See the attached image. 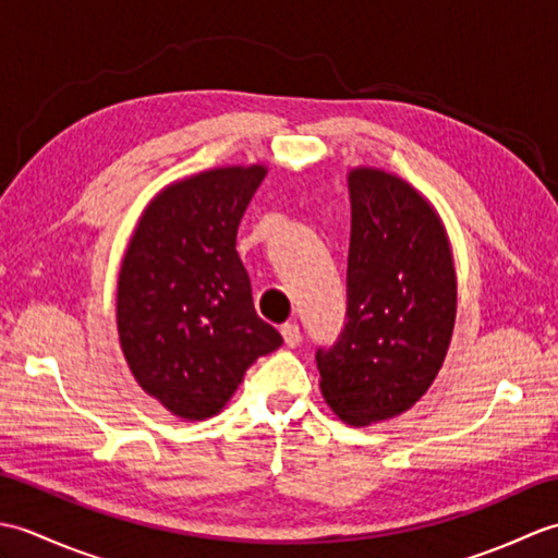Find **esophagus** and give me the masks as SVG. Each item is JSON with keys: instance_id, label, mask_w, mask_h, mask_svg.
Segmentation results:
<instances>
[{"instance_id": "1", "label": "esophagus", "mask_w": 558, "mask_h": 558, "mask_svg": "<svg viewBox=\"0 0 558 558\" xmlns=\"http://www.w3.org/2000/svg\"><path fill=\"white\" fill-rule=\"evenodd\" d=\"M282 340H286L288 348H298L302 342V333L298 324H286L282 326Z\"/></svg>"}]
</instances>
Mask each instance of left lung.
<instances>
[{
	"instance_id": "left-lung-1",
	"label": "left lung",
	"mask_w": 558,
	"mask_h": 558,
	"mask_svg": "<svg viewBox=\"0 0 558 558\" xmlns=\"http://www.w3.org/2000/svg\"><path fill=\"white\" fill-rule=\"evenodd\" d=\"M352 230L348 324L316 352L322 393L350 426L410 410L444 366L456 326L453 252L429 198L402 177L348 172Z\"/></svg>"
}]
</instances>
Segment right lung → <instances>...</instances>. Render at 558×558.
I'll use <instances>...</instances> for the list:
<instances>
[{
	"label": "right lung",
	"instance_id": "obj_1",
	"mask_svg": "<svg viewBox=\"0 0 558 558\" xmlns=\"http://www.w3.org/2000/svg\"><path fill=\"white\" fill-rule=\"evenodd\" d=\"M266 165L168 184L138 218L117 280V333L136 384L174 417L218 414L282 338L260 322L236 228Z\"/></svg>",
	"mask_w": 558,
	"mask_h": 558
}]
</instances>
